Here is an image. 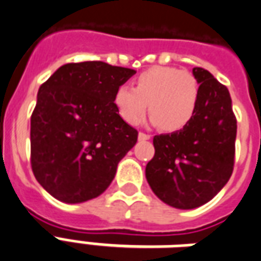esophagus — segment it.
<instances>
[{"instance_id": "1", "label": "esophagus", "mask_w": 261, "mask_h": 261, "mask_svg": "<svg viewBox=\"0 0 261 261\" xmlns=\"http://www.w3.org/2000/svg\"><path fill=\"white\" fill-rule=\"evenodd\" d=\"M138 140H140V141L150 140V136H149V134H145V133H140V134H138Z\"/></svg>"}]
</instances>
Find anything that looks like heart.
Masks as SVG:
<instances>
[{
  "label": "heart",
  "instance_id": "1",
  "mask_svg": "<svg viewBox=\"0 0 261 261\" xmlns=\"http://www.w3.org/2000/svg\"><path fill=\"white\" fill-rule=\"evenodd\" d=\"M113 101L120 117L128 124L140 123L149 102L150 121L162 124L166 131H178L196 112L199 83L190 71L155 66L141 73L136 88L119 87Z\"/></svg>",
  "mask_w": 261,
  "mask_h": 261
}]
</instances>
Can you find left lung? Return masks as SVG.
I'll return each mask as SVG.
<instances>
[{
	"instance_id": "left-lung-1",
	"label": "left lung",
	"mask_w": 261,
	"mask_h": 261,
	"mask_svg": "<svg viewBox=\"0 0 261 261\" xmlns=\"http://www.w3.org/2000/svg\"><path fill=\"white\" fill-rule=\"evenodd\" d=\"M199 102L182 130L153 137L155 156L145 175L165 203L199 207L219 194L233 170L237 117L227 87L202 67H194Z\"/></svg>"
}]
</instances>
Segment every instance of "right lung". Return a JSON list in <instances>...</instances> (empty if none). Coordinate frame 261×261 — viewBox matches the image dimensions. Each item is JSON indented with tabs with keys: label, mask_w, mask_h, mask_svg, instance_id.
Wrapping results in <instances>:
<instances>
[{
	"label": "right lung",
	"mask_w": 261,
	"mask_h": 261,
	"mask_svg": "<svg viewBox=\"0 0 261 261\" xmlns=\"http://www.w3.org/2000/svg\"><path fill=\"white\" fill-rule=\"evenodd\" d=\"M134 74L105 62H80L63 65L41 84L30 121V162L54 198L82 203L111 185L138 138L113 101Z\"/></svg>",
	"instance_id": "add662e5"
}]
</instances>
